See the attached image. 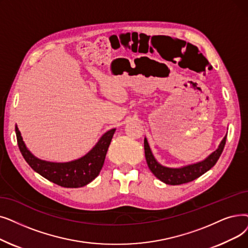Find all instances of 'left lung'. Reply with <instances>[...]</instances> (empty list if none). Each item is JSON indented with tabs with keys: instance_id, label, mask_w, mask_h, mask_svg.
Returning a JSON list of instances; mask_svg holds the SVG:
<instances>
[{
	"instance_id": "left-lung-1",
	"label": "left lung",
	"mask_w": 248,
	"mask_h": 248,
	"mask_svg": "<svg viewBox=\"0 0 248 248\" xmlns=\"http://www.w3.org/2000/svg\"><path fill=\"white\" fill-rule=\"evenodd\" d=\"M226 138H227V135H226L222 140L219 148L215 151V152H213L208 158L202 161V162L191 164L181 168H168L159 164L156 161V159L154 158L152 152H151L148 141L145 138L144 147H145V157H146L147 164L150 170L153 172V174L166 185L178 186L182 184H187V182L195 180L199 178L201 175H202L203 173H206L208 170H210L215 164L217 163V161L220 158L224 150V147L226 144Z\"/></svg>"
}]
</instances>
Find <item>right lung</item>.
Wrapping results in <instances>:
<instances>
[{"instance_id": "1", "label": "right lung", "mask_w": 248, "mask_h": 248, "mask_svg": "<svg viewBox=\"0 0 248 248\" xmlns=\"http://www.w3.org/2000/svg\"><path fill=\"white\" fill-rule=\"evenodd\" d=\"M15 131L20 152L32 169L60 186L76 188L88 185L99 174L115 128L106 132L88 154L67 163L47 162L34 157L27 150L17 125Z\"/></svg>"}]
</instances>
